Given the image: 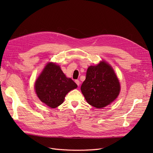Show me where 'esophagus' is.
<instances>
[{"label": "esophagus", "mask_w": 153, "mask_h": 153, "mask_svg": "<svg viewBox=\"0 0 153 153\" xmlns=\"http://www.w3.org/2000/svg\"><path fill=\"white\" fill-rule=\"evenodd\" d=\"M75 83H76V84H77V85H78V86H79V85H80V81L78 80H75Z\"/></svg>", "instance_id": "obj_1"}]
</instances>
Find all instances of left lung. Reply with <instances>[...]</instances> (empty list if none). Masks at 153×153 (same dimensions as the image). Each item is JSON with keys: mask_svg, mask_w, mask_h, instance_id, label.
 Returning <instances> with one entry per match:
<instances>
[{"mask_svg": "<svg viewBox=\"0 0 153 153\" xmlns=\"http://www.w3.org/2000/svg\"><path fill=\"white\" fill-rule=\"evenodd\" d=\"M81 91L88 103L101 108L117 98L120 84L112 67L103 61L98 65L88 68Z\"/></svg>", "mask_w": 153, "mask_h": 153, "instance_id": "left-lung-1", "label": "left lung"}]
</instances>
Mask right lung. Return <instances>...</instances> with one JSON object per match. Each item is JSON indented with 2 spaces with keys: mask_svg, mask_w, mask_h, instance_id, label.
<instances>
[{
  "mask_svg": "<svg viewBox=\"0 0 153 153\" xmlns=\"http://www.w3.org/2000/svg\"><path fill=\"white\" fill-rule=\"evenodd\" d=\"M76 87L77 85L65 76L60 66L52 62L45 66L35 84L39 99L50 108L61 105L68 92Z\"/></svg>",
  "mask_w": 153,
  "mask_h": 153,
  "instance_id": "obj_1",
  "label": "right lung"
}]
</instances>
